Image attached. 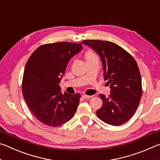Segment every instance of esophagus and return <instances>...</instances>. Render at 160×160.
I'll return each instance as SVG.
<instances>
[{
	"mask_svg": "<svg viewBox=\"0 0 160 160\" xmlns=\"http://www.w3.org/2000/svg\"><path fill=\"white\" fill-rule=\"evenodd\" d=\"M82 97L85 99H90L92 97V96H90V95H86V94H84V95H82Z\"/></svg>",
	"mask_w": 160,
	"mask_h": 160,
	"instance_id": "obj_1",
	"label": "esophagus"
}]
</instances>
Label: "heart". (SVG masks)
Masks as SVG:
<instances>
[{
	"mask_svg": "<svg viewBox=\"0 0 160 160\" xmlns=\"http://www.w3.org/2000/svg\"><path fill=\"white\" fill-rule=\"evenodd\" d=\"M92 56H94V54L93 53H92L91 51H88V52L86 53V55H85L86 58L92 57Z\"/></svg>",
	"mask_w": 160,
	"mask_h": 160,
	"instance_id": "obj_1",
	"label": "heart"
}]
</instances>
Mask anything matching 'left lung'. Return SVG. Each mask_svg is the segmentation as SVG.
I'll use <instances>...</instances> for the list:
<instances>
[{
    "instance_id": "obj_1",
    "label": "left lung",
    "mask_w": 160,
    "mask_h": 160,
    "mask_svg": "<svg viewBox=\"0 0 160 160\" xmlns=\"http://www.w3.org/2000/svg\"><path fill=\"white\" fill-rule=\"evenodd\" d=\"M101 58L104 78L110 85L111 94H99L103 105L97 111L102 121L120 126L131 118L142 97L141 75L135 59L114 43L102 40H84Z\"/></svg>"
}]
</instances>
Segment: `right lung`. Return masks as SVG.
<instances>
[{"mask_svg":"<svg viewBox=\"0 0 160 160\" xmlns=\"http://www.w3.org/2000/svg\"><path fill=\"white\" fill-rule=\"evenodd\" d=\"M82 48L81 43L44 44L27 62L22 86L23 97L34 116L45 125H63L76 112L80 94H63L58 84L68 62Z\"/></svg>","mask_w":160,"mask_h":160,"instance_id":"right-lung-1","label":"right lung"}]
</instances>
